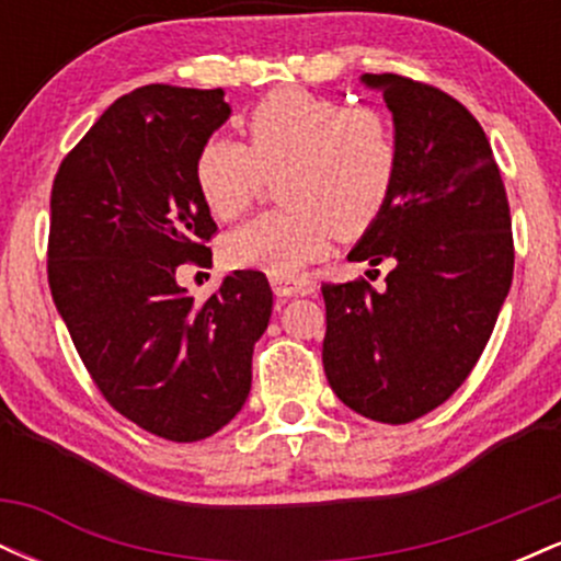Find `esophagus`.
<instances>
[{
    "label": "esophagus",
    "mask_w": 561,
    "mask_h": 561,
    "mask_svg": "<svg viewBox=\"0 0 561 561\" xmlns=\"http://www.w3.org/2000/svg\"><path fill=\"white\" fill-rule=\"evenodd\" d=\"M272 287L279 298H293V295L311 293L313 285L308 279H295V276H272Z\"/></svg>",
    "instance_id": "esophagus-1"
}]
</instances>
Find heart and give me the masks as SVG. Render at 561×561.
Wrapping results in <instances>:
<instances>
[{
  "instance_id": "1",
  "label": "heart",
  "mask_w": 561,
  "mask_h": 561,
  "mask_svg": "<svg viewBox=\"0 0 561 561\" xmlns=\"http://www.w3.org/2000/svg\"><path fill=\"white\" fill-rule=\"evenodd\" d=\"M248 145L229 137L203 141L195 184L218 221L240 218L276 176L285 208L263 214L224 240L231 266L295 276L330 248L356 240L388 208L401 171V141L377 107H347L337 96L282 87L244 121Z\"/></svg>"
}]
</instances>
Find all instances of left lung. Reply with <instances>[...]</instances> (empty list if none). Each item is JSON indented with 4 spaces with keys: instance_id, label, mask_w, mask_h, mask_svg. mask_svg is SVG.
Segmentation results:
<instances>
[{
    "instance_id": "8db88e82",
    "label": "left lung",
    "mask_w": 561,
    "mask_h": 561,
    "mask_svg": "<svg viewBox=\"0 0 561 561\" xmlns=\"http://www.w3.org/2000/svg\"><path fill=\"white\" fill-rule=\"evenodd\" d=\"M382 89L401 171L351 261H392L382 293L324 282L330 388L385 424L446 403L480 362L514 274L512 216L491 141L459 100L424 81L366 73Z\"/></svg>"
}]
</instances>
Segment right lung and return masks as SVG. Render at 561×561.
Returning <instances> with one entry per match:
<instances>
[{
  "label": "right lung",
  "mask_w": 561,
  "mask_h": 561,
  "mask_svg": "<svg viewBox=\"0 0 561 561\" xmlns=\"http://www.w3.org/2000/svg\"><path fill=\"white\" fill-rule=\"evenodd\" d=\"M229 113L221 89H134L62 158L49 197V289L89 377L118 414L176 443L234 420L274 306L253 268L205 302L176 282L210 266L218 227L195 158Z\"/></svg>",
  "instance_id": "right-lung-1"
}]
</instances>
